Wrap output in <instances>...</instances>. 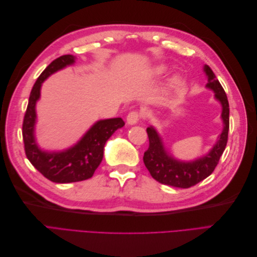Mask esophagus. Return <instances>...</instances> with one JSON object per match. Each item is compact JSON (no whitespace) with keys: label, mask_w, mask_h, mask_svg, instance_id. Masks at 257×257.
<instances>
[{"label":"esophagus","mask_w":257,"mask_h":257,"mask_svg":"<svg viewBox=\"0 0 257 257\" xmlns=\"http://www.w3.org/2000/svg\"><path fill=\"white\" fill-rule=\"evenodd\" d=\"M142 118V113L138 112L137 110H134V111H131L127 116H126V121L128 124H131V125H133V124H136L139 120H141Z\"/></svg>","instance_id":"esophagus-1"}]
</instances>
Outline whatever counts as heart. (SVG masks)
<instances>
[{
	"label": "heart",
	"instance_id": "1",
	"mask_svg": "<svg viewBox=\"0 0 257 257\" xmlns=\"http://www.w3.org/2000/svg\"><path fill=\"white\" fill-rule=\"evenodd\" d=\"M166 71H167V68L164 65H159L153 69V75L154 76H162L166 73Z\"/></svg>",
	"mask_w": 257,
	"mask_h": 257
}]
</instances>
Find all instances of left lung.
<instances>
[{
  "mask_svg": "<svg viewBox=\"0 0 257 257\" xmlns=\"http://www.w3.org/2000/svg\"><path fill=\"white\" fill-rule=\"evenodd\" d=\"M208 83L206 87L213 90L214 96L222 104V120L224 127L222 133L208 154L193 162H180L167 154L158 132L152 126L147 128L149 137V148L144 154V163L153 179L162 184L175 188L188 189L203 181L213 173L220 161L228 139L229 130V105L223 87L216 79L212 69L205 65Z\"/></svg>",
  "mask_w": 257,
  "mask_h": 257,
  "instance_id": "obj_1",
  "label": "left lung"
}]
</instances>
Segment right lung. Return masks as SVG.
<instances>
[{"label": "right lung", "mask_w": 257, "mask_h": 257, "mask_svg": "<svg viewBox=\"0 0 257 257\" xmlns=\"http://www.w3.org/2000/svg\"><path fill=\"white\" fill-rule=\"evenodd\" d=\"M74 62V56L65 54L53 60L45 68L31 91L22 124V137L28 160L44 177L56 183L78 182L91 178L103 160L106 142L116 130L125 124L121 118L99 120L78 143L65 151L48 152L38 148L34 137L35 105L41 95L42 83L51 74Z\"/></svg>", "instance_id": "obj_1"}]
</instances>
